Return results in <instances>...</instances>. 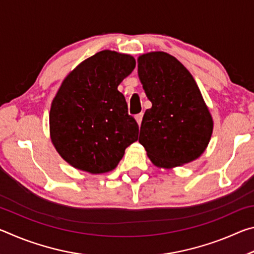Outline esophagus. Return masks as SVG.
Wrapping results in <instances>:
<instances>
[{"label":"esophagus","mask_w":254,"mask_h":254,"mask_svg":"<svg viewBox=\"0 0 254 254\" xmlns=\"http://www.w3.org/2000/svg\"><path fill=\"white\" fill-rule=\"evenodd\" d=\"M142 118H143V113H140V114H137L136 117H135V120H136L137 124H139V127L141 126V122H142Z\"/></svg>","instance_id":"34e87169"}]
</instances>
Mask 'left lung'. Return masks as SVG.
Masks as SVG:
<instances>
[{
	"label": "left lung",
	"mask_w": 254,
	"mask_h": 254,
	"mask_svg": "<svg viewBox=\"0 0 254 254\" xmlns=\"http://www.w3.org/2000/svg\"><path fill=\"white\" fill-rule=\"evenodd\" d=\"M137 75L152 103L145 111L139 142L154 166L170 169L199 158L213 133V118L194 77L163 51L137 58Z\"/></svg>",
	"instance_id": "1"
}]
</instances>
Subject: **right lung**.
Listing matches in <instances>:
<instances>
[{"instance_id": "1", "label": "right lung", "mask_w": 254, "mask_h": 254, "mask_svg": "<svg viewBox=\"0 0 254 254\" xmlns=\"http://www.w3.org/2000/svg\"><path fill=\"white\" fill-rule=\"evenodd\" d=\"M134 67L132 56L103 50L63 80L50 107V137L60 157L74 168L109 173L137 140L139 126L118 91Z\"/></svg>"}]
</instances>
